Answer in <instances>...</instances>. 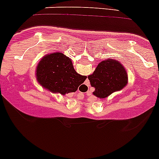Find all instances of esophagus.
Wrapping results in <instances>:
<instances>
[{
	"mask_svg": "<svg viewBox=\"0 0 159 159\" xmlns=\"http://www.w3.org/2000/svg\"><path fill=\"white\" fill-rule=\"evenodd\" d=\"M76 97H78V98L79 100H81L83 98V97H84V94L81 93H77L76 94Z\"/></svg>",
	"mask_w": 159,
	"mask_h": 159,
	"instance_id": "34e87169",
	"label": "esophagus"
}]
</instances>
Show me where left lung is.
Returning <instances> with one entry per match:
<instances>
[{"label": "left lung", "mask_w": 159, "mask_h": 159, "mask_svg": "<svg viewBox=\"0 0 159 159\" xmlns=\"http://www.w3.org/2000/svg\"><path fill=\"white\" fill-rule=\"evenodd\" d=\"M88 78L91 85L95 88L93 95L102 99L115 91L122 89L128 83V74L124 67L113 59L100 62Z\"/></svg>", "instance_id": "1"}]
</instances>
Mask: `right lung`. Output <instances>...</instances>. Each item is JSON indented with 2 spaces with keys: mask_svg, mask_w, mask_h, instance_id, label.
Listing matches in <instances>:
<instances>
[{
  "mask_svg": "<svg viewBox=\"0 0 159 159\" xmlns=\"http://www.w3.org/2000/svg\"><path fill=\"white\" fill-rule=\"evenodd\" d=\"M36 78L44 88L65 95L75 92L86 79L75 71L70 58L62 53H52L42 58L36 70Z\"/></svg>",
  "mask_w": 159,
  "mask_h": 159,
  "instance_id": "right-lung-1",
  "label": "right lung"
}]
</instances>
